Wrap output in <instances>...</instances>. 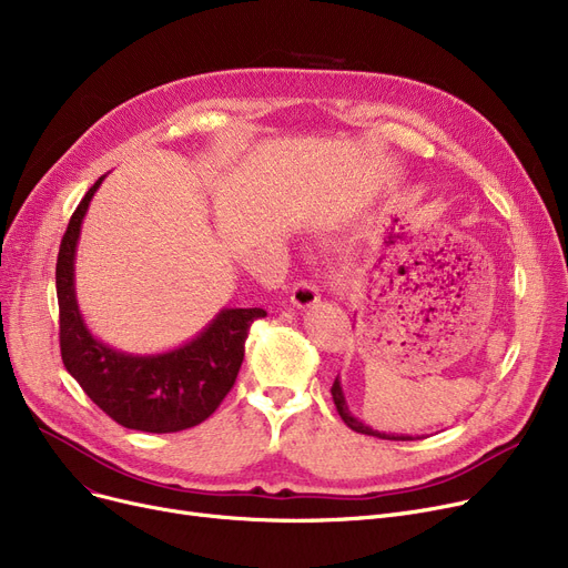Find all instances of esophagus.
<instances>
[{
    "mask_svg": "<svg viewBox=\"0 0 568 568\" xmlns=\"http://www.w3.org/2000/svg\"><path fill=\"white\" fill-rule=\"evenodd\" d=\"M317 302H320V290H317V285H313V283H308V281H302V283L294 285V290H292V304H294L296 308H311V306H315Z\"/></svg>",
    "mask_w": 568,
    "mask_h": 568,
    "instance_id": "obj_1",
    "label": "esophagus"
}]
</instances>
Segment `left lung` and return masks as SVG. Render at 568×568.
Returning a JSON list of instances; mask_svg holds the SVG:
<instances>
[{"instance_id": "8db88e82", "label": "left lung", "mask_w": 568, "mask_h": 568, "mask_svg": "<svg viewBox=\"0 0 568 568\" xmlns=\"http://www.w3.org/2000/svg\"><path fill=\"white\" fill-rule=\"evenodd\" d=\"M332 396H334V403H336V409L341 414V419L347 424V428L362 433V435H373V437H379V439H398V442H407V439H416L412 435H396V433H379V430H373L371 426H366L364 422L356 419V416L349 412L347 407V400H345V394H343V386H341V379L336 377L334 386H332Z\"/></svg>"}]
</instances>
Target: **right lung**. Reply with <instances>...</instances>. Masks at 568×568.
Wrapping results in <instances>:
<instances>
[{
  "label": "right lung",
  "instance_id": "obj_1",
  "mask_svg": "<svg viewBox=\"0 0 568 568\" xmlns=\"http://www.w3.org/2000/svg\"><path fill=\"white\" fill-rule=\"evenodd\" d=\"M103 176L73 212L57 255L59 345L62 362L110 419L142 433H176L212 416L232 389L244 362V343L262 308H221L204 329L184 345L131 354L99 341L80 313L75 296V251L82 221Z\"/></svg>",
  "mask_w": 568,
  "mask_h": 568
}]
</instances>
